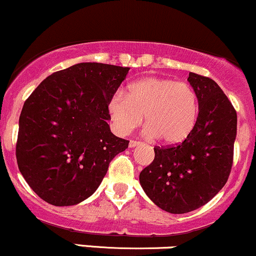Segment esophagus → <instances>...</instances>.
<instances>
[{
	"mask_svg": "<svg viewBox=\"0 0 256 256\" xmlns=\"http://www.w3.org/2000/svg\"><path fill=\"white\" fill-rule=\"evenodd\" d=\"M140 142H137V140H130V143H128V146H130V148H134V146H140Z\"/></svg>",
	"mask_w": 256,
	"mask_h": 256,
	"instance_id": "1",
	"label": "esophagus"
}]
</instances>
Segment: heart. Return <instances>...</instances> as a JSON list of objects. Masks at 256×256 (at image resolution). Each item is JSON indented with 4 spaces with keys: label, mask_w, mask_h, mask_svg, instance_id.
<instances>
[{
    "label": "heart",
    "mask_w": 256,
    "mask_h": 256,
    "mask_svg": "<svg viewBox=\"0 0 256 256\" xmlns=\"http://www.w3.org/2000/svg\"><path fill=\"white\" fill-rule=\"evenodd\" d=\"M112 128L126 136L142 124L146 134L166 144H178L190 136L198 118V100L186 82L146 77L128 85V95L116 91L107 106Z\"/></svg>",
    "instance_id": "b5f03b06"
}]
</instances>
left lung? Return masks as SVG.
Returning a JSON list of instances; mask_svg holds the SVG:
<instances>
[{"mask_svg":"<svg viewBox=\"0 0 256 256\" xmlns=\"http://www.w3.org/2000/svg\"><path fill=\"white\" fill-rule=\"evenodd\" d=\"M198 100V118L190 136L177 146H155L154 161L140 183L158 207L172 214L198 210L228 182L234 161L237 114L213 79L190 72Z\"/></svg>","mask_w":256,"mask_h":256,"instance_id":"8db88e82","label":"left lung"}]
</instances>
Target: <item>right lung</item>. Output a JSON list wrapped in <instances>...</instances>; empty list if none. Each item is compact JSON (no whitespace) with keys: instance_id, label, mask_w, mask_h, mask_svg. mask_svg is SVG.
Masks as SVG:
<instances>
[{"instance_id":"obj_1","label":"right lung","mask_w":256,"mask_h":256,"mask_svg":"<svg viewBox=\"0 0 256 256\" xmlns=\"http://www.w3.org/2000/svg\"><path fill=\"white\" fill-rule=\"evenodd\" d=\"M128 67L80 62L46 77L25 101L16 161L40 198L73 206L90 198L110 162L128 146L108 125L107 106Z\"/></svg>"}]
</instances>
